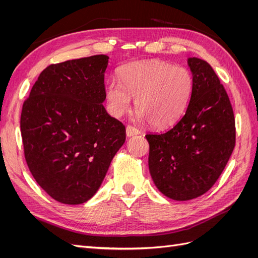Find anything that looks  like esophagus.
Wrapping results in <instances>:
<instances>
[{"mask_svg":"<svg viewBox=\"0 0 258 258\" xmlns=\"http://www.w3.org/2000/svg\"><path fill=\"white\" fill-rule=\"evenodd\" d=\"M140 134V130H138L137 128L132 127V126H127L126 128V135L128 138L134 137V136H138Z\"/></svg>","mask_w":258,"mask_h":258,"instance_id":"esophagus-1","label":"esophagus"}]
</instances>
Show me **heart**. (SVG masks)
I'll return each mask as SVG.
<instances>
[{"label": "heart", "mask_w": 258, "mask_h": 258, "mask_svg": "<svg viewBox=\"0 0 258 258\" xmlns=\"http://www.w3.org/2000/svg\"><path fill=\"white\" fill-rule=\"evenodd\" d=\"M188 69L153 60L137 62L120 70V81H108L105 99L110 114L119 117L136 98L137 116L151 127L172 126L187 110L194 91Z\"/></svg>", "instance_id": "1"}]
</instances>
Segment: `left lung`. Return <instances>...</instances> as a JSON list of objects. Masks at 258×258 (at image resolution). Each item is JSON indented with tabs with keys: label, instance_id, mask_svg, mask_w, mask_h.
<instances>
[{
	"label": "left lung",
	"instance_id": "1",
	"mask_svg": "<svg viewBox=\"0 0 258 258\" xmlns=\"http://www.w3.org/2000/svg\"><path fill=\"white\" fill-rule=\"evenodd\" d=\"M187 64L195 86L182 118L166 132L145 136L153 182L176 201L206 194L222 174L236 142L232 107L214 70L198 58H188Z\"/></svg>",
	"mask_w": 258,
	"mask_h": 258
}]
</instances>
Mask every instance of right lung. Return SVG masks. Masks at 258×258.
<instances>
[{
  "label": "right lung",
  "instance_id": "1",
  "mask_svg": "<svg viewBox=\"0 0 258 258\" xmlns=\"http://www.w3.org/2000/svg\"><path fill=\"white\" fill-rule=\"evenodd\" d=\"M98 54L46 68L23 103L20 129L25 157L37 184L64 205L95 196L126 128L106 112L104 73Z\"/></svg>",
  "mask_w": 258,
  "mask_h": 258
}]
</instances>
